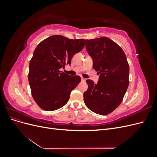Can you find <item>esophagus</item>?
Returning a JSON list of instances; mask_svg holds the SVG:
<instances>
[{"instance_id": "obj_1", "label": "esophagus", "mask_w": 157, "mask_h": 157, "mask_svg": "<svg viewBox=\"0 0 157 157\" xmlns=\"http://www.w3.org/2000/svg\"><path fill=\"white\" fill-rule=\"evenodd\" d=\"M85 80H86V78H83V77H81V81H82V82H84Z\"/></svg>"}]
</instances>
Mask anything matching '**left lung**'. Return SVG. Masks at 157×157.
<instances>
[{"label": "left lung", "mask_w": 157, "mask_h": 157, "mask_svg": "<svg viewBox=\"0 0 157 157\" xmlns=\"http://www.w3.org/2000/svg\"><path fill=\"white\" fill-rule=\"evenodd\" d=\"M93 68L100 74L97 84L86 80L84 101L92 111L106 115L121 103L129 85V65L124 51L107 37L86 40Z\"/></svg>", "instance_id": "obj_1"}]
</instances>
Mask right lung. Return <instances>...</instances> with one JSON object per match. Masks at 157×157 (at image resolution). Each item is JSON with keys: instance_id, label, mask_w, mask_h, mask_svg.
<instances>
[{"instance_id": "right-lung-1", "label": "right lung", "mask_w": 157, "mask_h": 157, "mask_svg": "<svg viewBox=\"0 0 157 157\" xmlns=\"http://www.w3.org/2000/svg\"><path fill=\"white\" fill-rule=\"evenodd\" d=\"M84 41L53 35L36 46L29 62L28 79L32 96L42 109L55 111L68 102L71 91L81 79L60 69L71 64L73 56L83 49Z\"/></svg>"}]
</instances>
